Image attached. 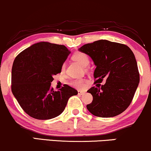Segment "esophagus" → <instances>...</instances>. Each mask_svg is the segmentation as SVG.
Here are the masks:
<instances>
[{"mask_svg":"<svg viewBox=\"0 0 151 151\" xmlns=\"http://www.w3.org/2000/svg\"><path fill=\"white\" fill-rule=\"evenodd\" d=\"M78 93H79V95H84L85 94V93H86V92H85V91H78Z\"/></svg>","mask_w":151,"mask_h":151,"instance_id":"esophagus-1","label":"esophagus"}]
</instances>
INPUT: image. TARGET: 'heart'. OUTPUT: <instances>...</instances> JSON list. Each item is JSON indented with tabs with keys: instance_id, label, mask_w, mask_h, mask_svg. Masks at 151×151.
<instances>
[{
	"instance_id": "1",
	"label": "heart",
	"mask_w": 151,
	"mask_h": 151,
	"mask_svg": "<svg viewBox=\"0 0 151 151\" xmlns=\"http://www.w3.org/2000/svg\"><path fill=\"white\" fill-rule=\"evenodd\" d=\"M73 59L78 63H79L83 67H86L89 64L90 60L88 56L84 53L82 52H78L74 53L73 56ZM65 68V65L63 64L62 65V70L63 71ZM70 84L76 88H82L84 87L85 85V81L83 79H72L70 81Z\"/></svg>"
}]
</instances>
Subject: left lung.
I'll list each match as a JSON object with an SVG mask.
<instances>
[{"mask_svg": "<svg viewBox=\"0 0 151 151\" xmlns=\"http://www.w3.org/2000/svg\"><path fill=\"white\" fill-rule=\"evenodd\" d=\"M79 51L88 55L96 66L95 83H106L91 88L87 92L93 101L87 109L98 117H114L123 113L134 98L139 83L137 60L127 45L100 40L86 44Z\"/></svg>", "mask_w": 151, "mask_h": 151, "instance_id": "8db88e82", "label": "left lung"}]
</instances>
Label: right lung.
<instances>
[{
    "instance_id": "right-lung-1",
    "label": "right lung",
    "mask_w": 151,
    "mask_h": 151,
    "mask_svg": "<svg viewBox=\"0 0 151 151\" xmlns=\"http://www.w3.org/2000/svg\"><path fill=\"white\" fill-rule=\"evenodd\" d=\"M70 53L64 45L41 42L24 49L12 68V92L28 115L38 120L51 119L63 111L77 91L65 84L59 91L51 86L53 76L60 73Z\"/></svg>"
}]
</instances>
